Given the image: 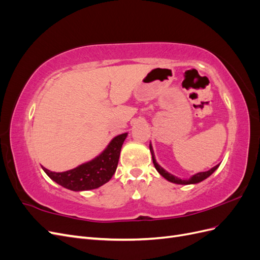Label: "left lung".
<instances>
[{
  "label": "left lung",
  "mask_w": 260,
  "mask_h": 260,
  "mask_svg": "<svg viewBox=\"0 0 260 260\" xmlns=\"http://www.w3.org/2000/svg\"><path fill=\"white\" fill-rule=\"evenodd\" d=\"M149 151H151V153H152L153 164H154V166H155L156 170L158 171L159 174H160L165 179L168 180V181H170V182H172V183H177V184H195V183H199V182H201V181H203V180H205L206 178H208L211 174H214V171L219 167V165H217V166L212 167V168H211V169H209L208 171L199 172V174L194 175V176H193V177H191L190 179H187V180H182V179H180V178L175 177L174 175L169 174V172H167V171L165 170L164 168H161V167L159 166V165L156 162V159H155V155H154V151H153L152 144H149Z\"/></svg>",
  "instance_id": "8db88e82"
}]
</instances>
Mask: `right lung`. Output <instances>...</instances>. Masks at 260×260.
I'll use <instances>...</instances> for the list:
<instances>
[{
  "label": "right lung",
  "mask_w": 260,
  "mask_h": 260,
  "mask_svg": "<svg viewBox=\"0 0 260 260\" xmlns=\"http://www.w3.org/2000/svg\"><path fill=\"white\" fill-rule=\"evenodd\" d=\"M128 133L115 137L98 157L72 170L54 172L42 167L53 181L72 191H88L108 182L117 169L123 141Z\"/></svg>",
  "instance_id": "add662e5"
}]
</instances>
